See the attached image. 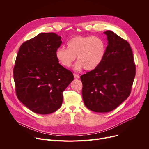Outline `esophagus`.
I'll return each mask as SVG.
<instances>
[{
	"instance_id": "obj_1",
	"label": "esophagus",
	"mask_w": 149,
	"mask_h": 149,
	"mask_svg": "<svg viewBox=\"0 0 149 149\" xmlns=\"http://www.w3.org/2000/svg\"><path fill=\"white\" fill-rule=\"evenodd\" d=\"M74 78L75 79H79L80 78V76L78 75V74H74Z\"/></svg>"
}]
</instances>
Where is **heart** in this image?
Instances as JSON below:
<instances>
[{
  "label": "heart",
  "instance_id": "b5f03b06",
  "mask_svg": "<svg viewBox=\"0 0 149 149\" xmlns=\"http://www.w3.org/2000/svg\"><path fill=\"white\" fill-rule=\"evenodd\" d=\"M106 45L103 38L97 36H76L67 43V48L60 47L56 52L60 63L65 68L72 66L77 57L75 69L91 71L98 68L104 60Z\"/></svg>",
  "mask_w": 149,
  "mask_h": 149
}]
</instances>
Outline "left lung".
Returning <instances> with one entry per match:
<instances>
[{
  "mask_svg": "<svg viewBox=\"0 0 149 149\" xmlns=\"http://www.w3.org/2000/svg\"><path fill=\"white\" fill-rule=\"evenodd\" d=\"M104 34L108 41L104 60L80 77L85 106L100 113L113 111L129 97L136 72L129 43L113 31Z\"/></svg>",
  "mask_w": 149,
  "mask_h": 149,
  "instance_id": "obj_1",
  "label": "left lung"
}]
</instances>
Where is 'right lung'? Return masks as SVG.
I'll list each match as a JSON object with an SVG mask.
<instances>
[{
    "instance_id": "add662e5",
    "label": "right lung",
    "mask_w": 149,
    "mask_h": 149,
    "mask_svg": "<svg viewBox=\"0 0 149 149\" xmlns=\"http://www.w3.org/2000/svg\"><path fill=\"white\" fill-rule=\"evenodd\" d=\"M61 37L40 33L20 47L14 67L18 99L31 111L49 114L62 104L63 92L74 80L71 71L58 63L56 52Z\"/></svg>"
}]
</instances>
